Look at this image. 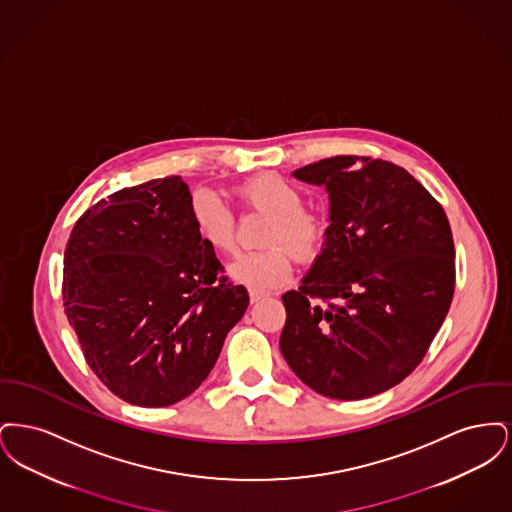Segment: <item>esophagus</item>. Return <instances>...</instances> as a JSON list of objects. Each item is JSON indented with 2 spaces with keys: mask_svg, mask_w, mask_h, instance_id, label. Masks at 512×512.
Here are the masks:
<instances>
[{
  "mask_svg": "<svg viewBox=\"0 0 512 512\" xmlns=\"http://www.w3.org/2000/svg\"><path fill=\"white\" fill-rule=\"evenodd\" d=\"M267 297V293L263 292H249V299H251V303H259L261 299H265Z\"/></svg>",
  "mask_w": 512,
  "mask_h": 512,
  "instance_id": "obj_1",
  "label": "esophagus"
}]
</instances>
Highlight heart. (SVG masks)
<instances>
[{
	"label": "heart",
	"instance_id": "heart-1",
	"mask_svg": "<svg viewBox=\"0 0 512 512\" xmlns=\"http://www.w3.org/2000/svg\"><path fill=\"white\" fill-rule=\"evenodd\" d=\"M236 195L247 209L270 217L263 245L272 247L234 257L226 267L232 282L253 292L280 288L292 276V259L285 251L287 248L297 263L309 265L317 261L328 236L326 220L301 209V195L286 180L276 174H263L242 184ZM190 219L203 244L215 251H230L234 247V215L215 192L207 188L195 190L190 197Z\"/></svg>",
	"mask_w": 512,
	"mask_h": 512
}]
</instances>
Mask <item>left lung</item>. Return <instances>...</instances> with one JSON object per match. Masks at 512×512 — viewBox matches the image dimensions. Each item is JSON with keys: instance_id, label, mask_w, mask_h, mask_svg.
Returning a JSON list of instances; mask_svg holds the SVG:
<instances>
[{"instance_id": "obj_1", "label": "left lung", "mask_w": 512, "mask_h": 512, "mask_svg": "<svg viewBox=\"0 0 512 512\" xmlns=\"http://www.w3.org/2000/svg\"><path fill=\"white\" fill-rule=\"evenodd\" d=\"M328 194V236L299 290L282 295L280 351L324 397L355 401L405 380L455 290V247L438 201L405 169L338 155L293 171Z\"/></svg>"}]
</instances>
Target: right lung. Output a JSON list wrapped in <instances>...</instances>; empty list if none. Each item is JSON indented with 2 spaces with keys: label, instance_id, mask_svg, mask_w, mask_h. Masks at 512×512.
<instances>
[{
  "label": "right lung",
  "instance_id": "obj_1",
  "mask_svg": "<svg viewBox=\"0 0 512 512\" xmlns=\"http://www.w3.org/2000/svg\"><path fill=\"white\" fill-rule=\"evenodd\" d=\"M190 188L157 178L101 199L74 224L63 301L86 363L122 401L194 393L249 305L190 219Z\"/></svg>",
  "mask_w": 512,
  "mask_h": 512
}]
</instances>
